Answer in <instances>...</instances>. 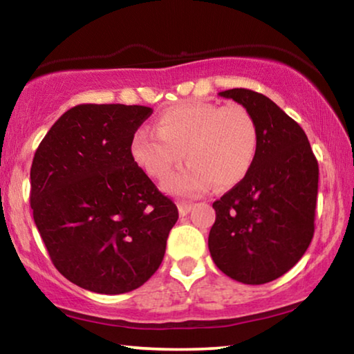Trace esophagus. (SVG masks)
Instances as JSON below:
<instances>
[{
  "label": "esophagus",
  "mask_w": 354,
  "mask_h": 354,
  "mask_svg": "<svg viewBox=\"0 0 354 354\" xmlns=\"http://www.w3.org/2000/svg\"><path fill=\"white\" fill-rule=\"evenodd\" d=\"M192 207H194L192 203H178V211H179V215H181V217L187 215L192 211Z\"/></svg>",
  "instance_id": "esophagus-1"
}]
</instances>
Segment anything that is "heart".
I'll list each match as a JSON object with an SVG mask.
<instances>
[{"label": "heart", "mask_w": 354, "mask_h": 354, "mask_svg": "<svg viewBox=\"0 0 354 354\" xmlns=\"http://www.w3.org/2000/svg\"><path fill=\"white\" fill-rule=\"evenodd\" d=\"M257 143V124L243 106L190 101L160 113L158 131H137L131 156L149 178L164 179L185 151L190 162L167 178L164 189L192 196L215 183L223 189L241 183L254 162Z\"/></svg>", "instance_id": "obj_1"}]
</instances>
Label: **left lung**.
Here are the masks:
<instances>
[{
  "mask_svg": "<svg viewBox=\"0 0 354 354\" xmlns=\"http://www.w3.org/2000/svg\"><path fill=\"white\" fill-rule=\"evenodd\" d=\"M218 95L253 115L259 143L247 176L214 201L209 251L226 277L266 284L289 272L313 241L319 164L301 127L266 95Z\"/></svg>",
  "mask_w": 354,
  "mask_h": 354,
  "instance_id": "1",
  "label": "left lung"
}]
</instances>
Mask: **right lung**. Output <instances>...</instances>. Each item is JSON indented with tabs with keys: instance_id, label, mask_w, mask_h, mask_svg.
Returning <instances> with one entry per match:
<instances>
[{
	"instance_id": "1",
	"label": "right lung",
	"mask_w": 354,
	"mask_h": 354,
	"mask_svg": "<svg viewBox=\"0 0 354 354\" xmlns=\"http://www.w3.org/2000/svg\"><path fill=\"white\" fill-rule=\"evenodd\" d=\"M151 113L147 106H75L34 154L35 226L59 273L86 290L131 292L164 259L178 207L131 156Z\"/></svg>"
}]
</instances>
